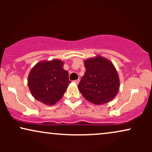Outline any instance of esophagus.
<instances>
[{"mask_svg":"<svg viewBox=\"0 0 152 152\" xmlns=\"http://www.w3.org/2000/svg\"><path fill=\"white\" fill-rule=\"evenodd\" d=\"M79 81H80V80L79 79H77V80H75L74 81V83H76V84H78V83H79Z\"/></svg>","mask_w":152,"mask_h":152,"instance_id":"34e87169","label":"esophagus"}]
</instances>
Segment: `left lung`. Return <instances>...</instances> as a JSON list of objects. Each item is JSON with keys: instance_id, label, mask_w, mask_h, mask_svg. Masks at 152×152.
I'll use <instances>...</instances> for the list:
<instances>
[{"instance_id": "left-lung-1", "label": "left lung", "mask_w": 152, "mask_h": 152, "mask_svg": "<svg viewBox=\"0 0 152 152\" xmlns=\"http://www.w3.org/2000/svg\"><path fill=\"white\" fill-rule=\"evenodd\" d=\"M84 66L86 72L78 85L83 96L96 105L112 100L120 86L118 75L112 63L98 56L86 59Z\"/></svg>"}]
</instances>
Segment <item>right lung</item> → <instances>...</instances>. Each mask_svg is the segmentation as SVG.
I'll list each match as a JSON object with an SVG mask.
<instances>
[{"instance_id": "1", "label": "right lung", "mask_w": 152, "mask_h": 152, "mask_svg": "<svg viewBox=\"0 0 152 152\" xmlns=\"http://www.w3.org/2000/svg\"><path fill=\"white\" fill-rule=\"evenodd\" d=\"M63 66L64 62L54 59L38 62L33 67L28 85L36 100L52 106L62 98L70 83L69 73Z\"/></svg>"}]
</instances>
